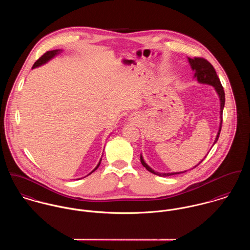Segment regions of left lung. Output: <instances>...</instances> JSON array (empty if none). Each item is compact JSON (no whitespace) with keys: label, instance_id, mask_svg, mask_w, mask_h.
Instances as JSON below:
<instances>
[{"label":"left lung","instance_id":"8db88e82","mask_svg":"<svg viewBox=\"0 0 250 250\" xmlns=\"http://www.w3.org/2000/svg\"><path fill=\"white\" fill-rule=\"evenodd\" d=\"M188 62L190 65V68L191 70L194 72L193 74V79H195L199 83L201 84H208V85H211L213 86L216 92V94L218 95V98H219V126H218V131H217V134H216V137L214 139V143H213V146H214L215 143L217 142L218 138H219V134H220V130H221V125H222V112H223V107H224V104H225V94H224V90H223V87L220 83V81L216 75V72L214 70L213 65L206 60L204 59H201V58H194V59H189L188 58ZM209 153V152H208ZM206 158V156L192 168L196 167L198 165H200V163H202V161ZM141 162H142V165L143 167L151 173L155 174V175H158V176H161V177H167V176H171V175H175V174H181V173H184L186 172L187 170L185 171H180V172H158V171H155L153 168H151L144 161L143 159V155L141 154Z\"/></svg>","mask_w":250,"mask_h":250}]
</instances>
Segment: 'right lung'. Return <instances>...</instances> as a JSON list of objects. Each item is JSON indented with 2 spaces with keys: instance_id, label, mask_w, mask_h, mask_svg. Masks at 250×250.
<instances>
[{
  "instance_id": "add662e5",
  "label": "right lung",
  "mask_w": 250,
  "mask_h": 250,
  "mask_svg": "<svg viewBox=\"0 0 250 250\" xmlns=\"http://www.w3.org/2000/svg\"><path fill=\"white\" fill-rule=\"evenodd\" d=\"M62 52V50H61V49H56V50H53V51H48V52L45 53L38 61H36V63H35L34 66H33V69H35L36 67H39V66H41V65H44L45 63H47L48 62H50L51 60H53L54 58H56L58 55H60ZM102 156H103V155H102ZM101 161H102V158L100 159V161H99L98 165L95 167V168H94L90 173H88L86 176L90 175L92 172H94V171L99 167V166H100V164H101ZM86 176H85V177H86Z\"/></svg>"
}]
</instances>
